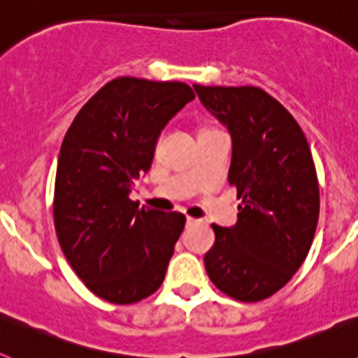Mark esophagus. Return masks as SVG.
I'll list each match as a JSON object with an SVG mask.
<instances>
[{
	"instance_id": "34e87169",
	"label": "esophagus",
	"mask_w": 358,
	"mask_h": 358,
	"mask_svg": "<svg viewBox=\"0 0 358 358\" xmlns=\"http://www.w3.org/2000/svg\"><path fill=\"white\" fill-rule=\"evenodd\" d=\"M195 224H199L197 218H192V217L186 218V226H195Z\"/></svg>"
}]
</instances>
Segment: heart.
Wrapping results in <instances>:
<instances>
[{"label": "heart", "instance_id": "b5f03b06", "mask_svg": "<svg viewBox=\"0 0 358 358\" xmlns=\"http://www.w3.org/2000/svg\"><path fill=\"white\" fill-rule=\"evenodd\" d=\"M202 132H204V131H202Z\"/></svg>", "mask_w": 358, "mask_h": 358}]
</instances>
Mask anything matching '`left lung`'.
Masks as SVG:
<instances>
[{
	"label": "left lung",
	"mask_w": 358,
	"mask_h": 358,
	"mask_svg": "<svg viewBox=\"0 0 358 358\" xmlns=\"http://www.w3.org/2000/svg\"><path fill=\"white\" fill-rule=\"evenodd\" d=\"M194 90L229 131L227 179L242 199L235 226L211 224L206 273L236 301H262L289 283L314 240L319 182L312 152L294 116L260 87L195 84Z\"/></svg>",
	"instance_id": "8db88e82"
}]
</instances>
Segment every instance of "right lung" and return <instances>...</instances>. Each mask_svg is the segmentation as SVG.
Returning <instances> with one entry per match:
<instances>
[{
	"label": "right lung",
	"mask_w": 358,
	"mask_h": 358,
	"mask_svg": "<svg viewBox=\"0 0 358 358\" xmlns=\"http://www.w3.org/2000/svg\"><path fill=\"white\" fill-rule=\"evenodd\" d=\"M195 94L182 82L120 77L78 110L57 163V238L84 285L115 305L138 303L161 287L185 229L179 211L129 199L148 172L164 125Z\"/></svg>",
	"instance_id": "1"
}]
</instances>
